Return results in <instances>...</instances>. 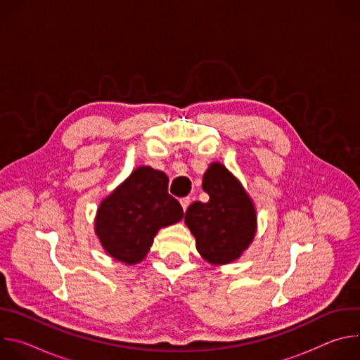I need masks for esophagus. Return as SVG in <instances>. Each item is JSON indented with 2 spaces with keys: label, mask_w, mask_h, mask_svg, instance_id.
Listing matches in <instances>:
<instances>
[{
  "label": "esophagus",
  "mask_w": 360,
  "mask_h": 360,
  "mask_svg": "<svg viewBox=\"0 0 360 360\" xmlns=\"http://www.w3.org/2000/svg\"><path fill=\"white\" fill-rule=\"evenodd\" d=\"M191 202H192V199H191L189 196H186V198L181 199V205H182V210H184V212L188 210V207L191 205Z\"/></svg>",
  "instance_id": "obj_1"
}]
</instances>
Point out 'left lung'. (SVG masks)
<instances>
[{"instance_id": "1", "label": "left lung", "mask_w": 360, "mask_h": 360, "mask_svg": "<svg viewBox=\"0 0 360 360\" xmlns=\"http://www.w3.org/2000/svg\"><path fill=\"white\" fill-rule=\"evenodd\" d=\"M207 203L193 202L185 214V225L195 238L205 262L215 266L239 259L258 231V215L240 181L221 162H211L203 174Z\"/></svg>"}]
</instances>
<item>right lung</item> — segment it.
Masks as SVG:
<instances>
[{
  "label": "right lung",
  "mask_w": 360,
  "mask_h": 360,
  "mask_svg": "<svg viewBox=\"0 0 360 360\" xmlns=\"http://www.w3.org/2000/svg\"><path fill=\"white\" fill-rule=\"evenodd\" d=\"M168 182L165 172L142 165L101 200L94 231L112 259L128 266L142 262L158 231L184 218Z\"/></svg>",
  "instance_id": "add662e5"
}]
</instances>
